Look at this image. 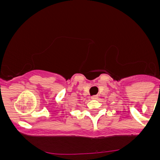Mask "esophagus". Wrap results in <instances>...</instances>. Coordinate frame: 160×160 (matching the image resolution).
<instances>
[{"mask_svg": "<svg viewBox=\"0 0 160 160\" xmlns=\"http://www.w3.org/2000/svg\"><path fill=\"white\" fill-rule=\"evenodd\" d=\"M91 98L92 99H97L98 98V96H97V95H92V96H91Z\"/></svg>", "mask_w": 160, "mask_h": 160, "instance_id": "34e87169", "label": "esophagus"}]
</instances>
